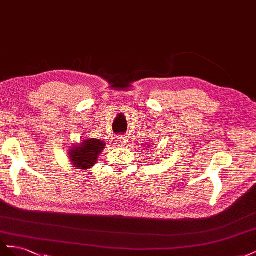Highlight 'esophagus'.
<instances>
[{"label":"esophagus","instance_id":"esophagus-1","mask_svg":"<svg viewBox=\"0 0 256 256\" xmlns=\"http://www.w3.org/2000/svg\"><path fill=\"white\" fill-rule=\"evenodd\" d=\"M116 142H118V144L120 146V147H126L128 140L126 136H120V137H118V140Z\"/></svg>","mask_w":256,"mask_h":256}]
</instances>
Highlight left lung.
<instances>
[{"mask_svg": "<svg viewBox=\"0 0 256 256\" xmlns=\"http://www.w3.org/2000/svg\"><path fill=\"white\" fill-rule=\"evenodd\" d=\"M144 148H146V147H144Z\"/></svg>", "mask_w": 256, "mask_h": 256, "instance_id": "1", "label": "left lung"}]
</instances>
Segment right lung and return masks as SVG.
Instances as JSON below:
<instances>
[{
  "label": "right lung",
  "mask_w": 256,
  "mask_h": 256,
  "mask_svg": "<svg viewBox=\"0 0 256 256\" xmlns=\"http://www.w3.org/2000/svg\"><path fill=\"white\" fill-rule=\"evenodd\" d=\"M106 147V144L96 138H86L76 144L68 150V156L72 167L76 170H90L96 165L100 154Z\"/></svg>",
  "instance_id": "add662e5"
}]
</instances>
